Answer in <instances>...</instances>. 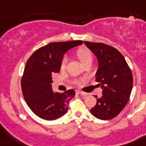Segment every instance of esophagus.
<instances>
[{"label":"esophagus","instance_id":"obj_1","mask_svg":"<svg viewBox=\"0 0 146 146\" xmlns=\"http://www.w3.org/2000/svg\"><path fill=\"white\" fill-rule=\"evenodd\" d=\"M76 94H82V95L83 96V97H85V96H87V94L85 93V92H82V91H80V90H76Z\"/></svg>","mask_w":146,"mask_h":146}]
</instances>
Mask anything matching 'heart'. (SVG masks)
<instances>
[{"label":"heart","mask_w":146,"mask_h":146,"mask_svg":"<svg viewBox=\"0 0 146 146\" xmlns=\"http://www.w3.org/2000/svg\"><path fill=\"white\" fill-rule=\"evenodd\" d=\"M76 54L77 57H78V58L79 59V61H81V63L82 64H85V62H88V61H92V58H93L92 52H91L88 48H82L79 49V50L77 51ZM67 57H64L61 63V69H64L65 67H66V65H67Z\"/></svg>","instance_id":"obj_1"}]
</instances>
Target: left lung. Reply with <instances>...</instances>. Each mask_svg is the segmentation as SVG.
Returning <instances> with one entry per match:
<instances>
[{"label":"left lung","mask_w":146,"mask_h":146,"mask_svg":"<svg viewBox=\"0 0 146 146\" xmlns=\"http://www.w3.org/2000/svg\"><path fill=\"white\" fill-rule=\"evenodd\" d=\"M98 60L96 82L103 90L100 98L90 112L101 120L118 115L127 104L133 88V75L124 56L115 48L103 42L85 41Z\"/></svg>","instance_id":"left-lung-1"}]
</instances>
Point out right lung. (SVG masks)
<instances>
[{
    "mask_svg": "<svg viewBox=\"0 0 146 146\" xmlns=\"http://www.w3.org/2000/svg\"><path fill=\"white\" fill-rule=\"evenodd\" d=\"M83 43L82 40L50 42L38 48L26 62L21 86L24 99L34 114L44 120H56L67 113L75 91L54 92L52 74L59 73L64 53Z\"/></svg>",
    "mask_w": 146,
    "mask_h": 146,
    "instance_id": "right-lung-1",
    "label": "right lung"
}]
</instances>
